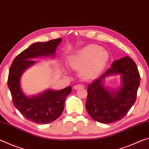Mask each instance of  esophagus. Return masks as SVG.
Returning <instances> with one entry per match:
<instances>
[{
  "label": "esophagus",
  "instance_id": "obj_1",
  "mask_svg": "<svg viewBox=\"0 0 149 149\" xmlns=\"http://www.w3.org/2000/svg\"><path fill=\"white\" fill-rule=\"evenodd\" d=\"M84 87V85H82V84H76V85H74L73 86V88L74 89V90H77V89H79V88H83Z\"/></svg>",
  "mask_w": 149,
  "mask_h": 149
}]
</instances>
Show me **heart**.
I'll return each mask as SVG.
<instances>
[{"label":"heart","instance_id":"heart-1","mask_svg":"<svg viewBox=\"0 0 149 149\" xmlns=\"http://www.w3.org/2000/svg\"><path fill=\"white\" fill-rule=\"evenodd\" d=\"M109 59V52L96 45H88L68 58V65L80 70L84 79H95L101 74Z\"/></svg>","mask_w":149,"mask_h":149}]
</instances>
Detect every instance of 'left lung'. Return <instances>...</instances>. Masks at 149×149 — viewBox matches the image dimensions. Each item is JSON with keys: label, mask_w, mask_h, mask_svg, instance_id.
I'll return each instance as SVG.
<instances>
[{"label": "left lung", "mask_w": 149, "mask_h": 149, "mask_svg": "<svg viewBox=\"0 0 149 149\" xmlns=\"http://www.w3.org/2000/svg\"><path fill=\"white\" fill-rule=\"evenodd\" d=\"M120 74L121 86L117 91L108 90L103 81L111 75ZM140 74L134 62L125 56L113 62L111 67L88 86L86 109L98 123L110 124L120 120L136 101Z\"/></svg>", "instance_id": "left-lung-1"}]
</instances>
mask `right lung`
<instances>
[{"instance_id": "add662e5", "label": "right lung", "mask_w": 149, "mask_h": 149, "mask_svg": "<svg viewBox=\"0 0 149 149\" xmlns=\"http://www.w3.org/2000/svg\"><path fill=\"white\" fill-rule=\"evenodd\" d=\"M62 38H56L45 42H36L16 56L13 61L8 77L13 102L22 116L36 124H48L61 115L65 107V99L71 93V86L54 91L51 89L33 97H26L20 88L22 73L36 61L35 57L54 56L56 47Z\"/></svg>"}]
</instances>
